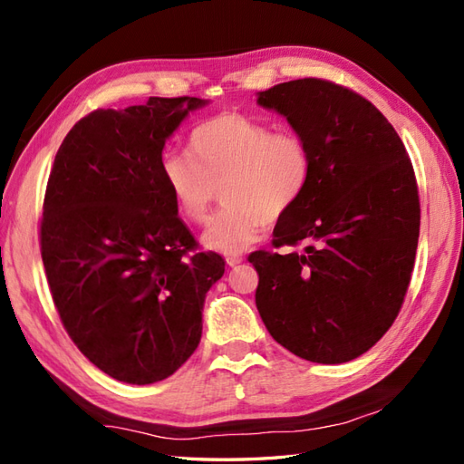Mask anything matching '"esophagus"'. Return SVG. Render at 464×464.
Masks as SVG:
<instances>
[{"label":"esophagus","mask_w":464,"mask_h":464,"mask_svg":"<svg viewBox=\"0 0 464 464\" xmlns=\"http://www.w3.org/2000/svg\"><path fill=\"white\" fill-rule=\"evenodd\" d=\"M239 263H243L241 255H229V257H227V265H229V267H237Z\"/></svg>","instance_id":"obj_1"}]
</instances>
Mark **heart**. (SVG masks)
Returning a JSON list of instances; mask_svg holds the SVG:
<instances>
[{"mask_svg":"<svg viewBox=\"0 0 464 464\" xmlns=\"http://www.w3.org/2000/svg\"><path fill=\"white\" fill-rule=\"evenodd\" d=\"M189 155H165L161 175L187 223L205 225L223 193L205 245L239 253L261 239L269 223L283 219L307 189L313 157L304 137L275 130L243 113H221L197 125Z\"/></svg>","mask_w":464,"mask_h":464,"instance_id":"1","label":"heart"}]
</instances>
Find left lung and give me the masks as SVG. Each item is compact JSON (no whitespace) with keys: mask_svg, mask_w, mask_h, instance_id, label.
<instances>
[{"mask_svg":"<svg viewBox=\"0 0 464 464\" xmlns=\"http://www.w3.org/2000/svg\"><path fill=\"white\" fill-rule=\"evenodd\" d=\"M309 143L307 189L255 251V303L271 337L301 359H357L395 323L415 267L420 203L409 153L387 117L319 77L259 93Z\"/></svg>","mask_w":464,"mask_h":464,"instance_id":"8db88e82","label":"left lung"}]
</instances>
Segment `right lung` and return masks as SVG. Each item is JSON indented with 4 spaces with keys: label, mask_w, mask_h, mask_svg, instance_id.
I'll use <instances>...</instances> for the list:
<instances>
[{
    "label": "right lung",
    "mask_w": 464,
    "mask_h": 464,
    "mask_svg": "<svg viewBox=\"0 0 464 464\" xmlns=\"http://www.w3.org/2000/svg\"><path fill=\"white\" fill-rule=\"evenodd\" d=\"M199 97H150L95 110L59 147L47 179L39 247L63 327L110 377L151 384L201 341L205 293L225 261L177 217L163 147Z\"/></svg>",
    "instance_id": "right-lung-1"
}]
</instances>
